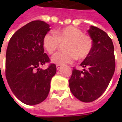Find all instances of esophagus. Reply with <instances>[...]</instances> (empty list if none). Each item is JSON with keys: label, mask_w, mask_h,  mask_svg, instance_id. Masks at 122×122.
Here are the masks:
<instances>
[{"label": "esophagus", "mask_w": 122, "mask_h": 122, "mask_svg": "<svg viewBox=\"0 0 122 122\" xmlns=\"http://www.w3.org/2000/svg\"><path fill=\"white\" fill-rule=\"evenodd\" d=\"M60 68H61V65H60V64H56V69H57V70H59Z\"/></svg>", "instance_id": "1"}]
</instances>
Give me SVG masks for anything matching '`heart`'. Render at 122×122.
Instances as JSON below:
<instances>
[{
  "label": "heart",
  "instance_id": "b5f03b06",
  "mask_svg": "<svg viewBox=\"0 0 122 122\" xmlns=\"http://www.w3.org/2000/svg\"><path fill=\"white\" fill-rule=\"evenodd\" d=\"M66 51L58 53L52 58L54 63L70 64L77 58L84 60L91 53L92 40L75 26H70L53 32H49L43 38V46L49 55H54L62 45Z\"/></svg>",
  "mask_w": 122,
  "mask_h": 122
}]
</instances>
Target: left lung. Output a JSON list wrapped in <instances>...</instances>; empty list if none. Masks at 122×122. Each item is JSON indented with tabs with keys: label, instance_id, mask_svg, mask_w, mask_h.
<instances>
[{
	"label": "left lung",
	"instance_id": "obj_1",
	"mask_svg": "<svg viewBox=\"0 0 122 122\" xmlns=\"http://www.w3.org/2000/svg\"><path fill=\"white\" fill-rule=\"evenodd\" d=\"M88 33L92 40L91 53L80 64L83 71L73 68L68 80L71 92L84 102L98 98L110 83L115 68L114 47L105 31L92 26Z\"/></svg>",
	"mask_w": 122,
	"mask_h": 122
}]
</instances>
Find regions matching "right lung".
Segmentation results:
<instances>
[{
    "label": "right lung",
    "mask_w": 122,
    "mask_h": 122,
    "mask_svg": "<svg viewBox=\"0 0 122 122\" xmlns=\"http://www.w3.org/2000/svg\"><path fill=\"white\" fill-rule=\"evenodd\" d=\"M49 30L44 21H31L13 34L7 46L6 79L14 95L28 105L46 99L56 73L55 64H49L45 70L39 68L50 62L43 48V38Z\"/></svg>",
    "instance_id": "add662e5"
}]
</instances>
